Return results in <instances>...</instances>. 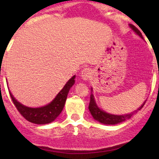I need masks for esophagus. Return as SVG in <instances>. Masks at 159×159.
I'll return each instance as SVG.
<instances>
[{"label":"esophagus","mask_w":159,"mask_h":159,"mask_svg":"<svg viewBox=\"0 0 159 159\" xmlns=\"http://www.w3.org/2000/svg\"><path fill=\"white\" fill-rule=\"evenodd\" d=\"M91 70L90 68H84L81 73V78H82L84 81H87L90 77H91Z\"/></svg>","instance_id":"obj_1"}]
</instances>
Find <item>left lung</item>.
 <instances>
[{
	"label": "left lung",
	"instance_id": "obj_1",
	"mask_svg": "<svg viewBox=\"0 0 159 159\" xmlns=\"http://www.w3.org/2000/svg\"><path fill=\"white\" fill-rule=\"evenodd\" d=\"M131 28H132L141 38H142V33L140 32V30L138 29L137 28L134 26V25H131ZM145 102L142 104V106L139 108L137 111L141 110L142 108V107L145 105ZM89 108L90 112H91V115L93 116V118H94L95 120L98 121L99 122L102 123V124L105 125H115L118 124V123L122 122V121H125V120L129 119L134 113H135L137 111H135L132 112V113L128 114V115H111V114H108L106 113L104 111L101 110L97 106L95 103V101H94V96H93L92 94V89H91V96H90V102H89Z\"/></svg>",
	"mask_w": 159,
	"mask_h": 159
}]
</instances>
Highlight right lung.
Segmentation results:
<instances>
[{
  "instance_id": "right-lung-1",
  "label": "right lung",
  "mask_w": 159,
  "mask_h": 159,
  "mask_svg": "<svg viewBox=\"0 0 159 159\" xmlns=\"http://www.w3.org/2000/svg\"><path fill=\"white\" fill-rule=\"evenodd\" d=\"M75 76L70 78L51 103L41 108H34L25 106L15 100L11 92L9 93L14 106L25 119L34 124H48L54 121L63 110L69 90L75 84Z\"/></svg>"
}]
</instances>
